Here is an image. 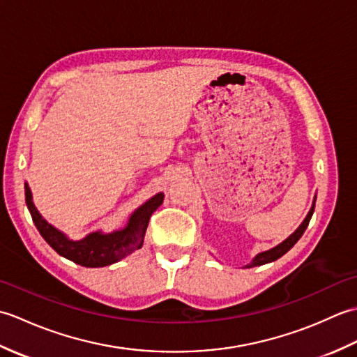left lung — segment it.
<instances>
[{
	"label": "left lung",
	"instance_id": "8db88e82",
	"mask_svg": "<svg viewBox=\"0 0 357 357\" xmlns=\"http://www.w3.org/2000/svg\"><path fill=\"white\" fill-rule=\"evenodd\" d=\"M314 202H316V196H314V199H313V206H312V208H310V211H308V215L305 216V219H304V221H302V224L298 227V229H296L290 234V236H288L285 241L280 242V244H278L276 247H273L270 250H265V252L257 253L252 259V262L244 265V268H252V267H257V265L268 264V262H273V261L279 259L280 256H284L288 252V250H290L296 244V242L301 239L302 234H304V231L307 230L310 219H312L313 211H314Z\"/></svg>",
	"mask_w": 357,
	"mask_h": 357
}]
</instances>
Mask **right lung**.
<instances>
[{"label": "right lung", "instance_id": "right-lung-1", "mask_svg": "<svg viewBox=\"0 0 357 357\" xmlns=\"http://www.w3.org/2000/svg\"><path fill=\"white\" fill-rule=\"evenodd\" d=\"M24 192L27 208L45 242L66 259L90 268L107 267L139 250L144 244L150 216L164 201V195L158 193L136 208L121 229L107 233L96 230L81 239H70L66 233L45 221L38 211L33 204L32 190L27 183H24Z\"/></svg>", "mask_w": 357, "mask_h": 357}]
</instances>
